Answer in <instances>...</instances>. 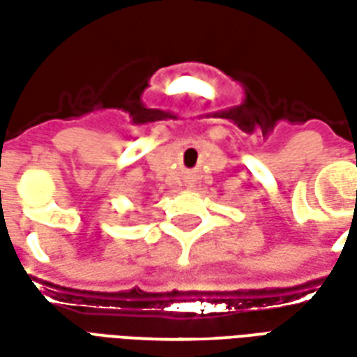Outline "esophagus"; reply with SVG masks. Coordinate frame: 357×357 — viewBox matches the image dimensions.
<instances>
[{
	"mask_svg": "<svg viewBox=\"0 0 357 357\" xmlns=\"http://www.w3.org/2000/svg\"><path fill=\"white\" fill-rule=\"evenodd\" d=\"M193 187H195L193 183H187V189H193Z\"/></svg>",
	"mask_w": 357,
	"mask_h": 357,
	"instance_id": "34e87169",
	"label": "esophagus"
}]
</instances>
